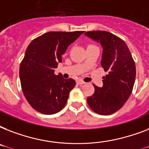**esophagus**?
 Segmentation results:
<instances>
[{"mask_svg": "<svg viewBox=\"0 0 149 149\" xmlns=\"http://www.w3.org/2000/svg\"><path fill=\"white\" fill-rule=\"evenodd\" d=\"M77 84H79V85H83V84H85V83H84V81H82V80H77Z\"/></svg>", "mask_w": 149, "mask_h": 149, "instance_id": "esophagus-1", "label": "esophagus"}]
</instances>
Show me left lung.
Wrapping results in <instances>:
<instances>
[{
	"label": "left lung",
	"instance_id": "8db88e82",
	"mask_svg": "<svg viewBox=\"0 0 149 149\" xmlns=\"http://www.w3.org/2000/svg\"><path fill=\"white\" fill-rule=\"evenodd\" d=\"M85 36L103 49L101 66L108 71L103 77V86L93 85L95 91L87 97L89 106L100 115L115 113L127 100L133 90L136 69L126 43L118 36L105 31H87Z\"/></svg>",
	"mask_w": 149,
	"mask_h": 149
}]
</instances>
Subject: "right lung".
<instances>
[{
	"instance_id": "right-lung-1",
	"label": "right lung",
	"mask_w": 149,
	"mask_h": 149,
	"mask_svg": "<svg viewBox=\"0 0 149 149\" xmlns=\"http://www.w3.org/2000/svg\"><path fill=\"white\" fill-rule=\"evenodd\" d=\"M84 33L49 31L34 39L27 48L20 66V80L24 97L38 112L53 114L65 107L76 81L54 72L67 48Z\"/></svg>"
}]
</instances>
